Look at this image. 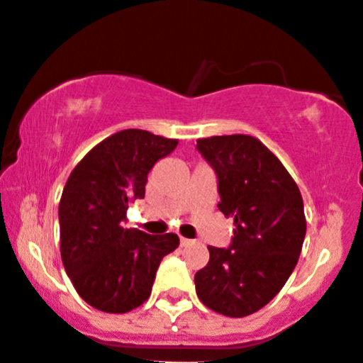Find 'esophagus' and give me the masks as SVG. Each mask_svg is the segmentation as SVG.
I'll return each instance as SVG.
<instances>
[{
	"mask_svg": "<svg viewBox=\"0 0 363 363\" xmlns=\"http://www.w3.org/2000/svg\"><path fill=\"white\" fill-rule=\"evenodd\" d=\"M191 242L189 239H184V237H181V246H188V244Z\"/></svg>",
	"mask_w": 363,
	"mask_h": 363,
	"instance_id": "esophagus-1",
	"label": "esophagus"
}]
</instances>
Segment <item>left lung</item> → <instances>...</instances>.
Returning <instances> with one entry per match:
<instances>
[{"label":"left lung","instance_id":"obj_1","mask_svg":"<svg viewBox=\"0 0 363 363\" xmlns=\"http://www.w3.org/2000/svg\"><path fill=\"white\" fill-rule=\"evenodd\" d=\"M218 175L219 211L232 216L230 247L208 246V263L195 274L203 306L244 318L270 302L294 272L306 237L300 189L277 156L250 135L196 140Z\"/></svg>","mask_w":363,"mask_h":363}]
</instances>
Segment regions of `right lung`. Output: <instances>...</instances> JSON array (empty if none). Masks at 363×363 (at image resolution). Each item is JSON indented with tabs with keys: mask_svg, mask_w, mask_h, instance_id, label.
<instances>
[{
	"mask_svg": "<svg viewBox=\"0 0 363 363\" xmlns=\"http://www.w3.org/2000/svg\"><path fill=\"white\" fill-rule=\"evenodd\" d=\"M179 140L123 130L94 145L69 174L60 202L61 259L77 294L104 313L123 314L149 298L175 233L124 228L128 203L145 196L147 174Z\"/></svg>",
	"mask_w": 363,
	"mask_h": 363,
	"instance_id": "add662e5",
	"label": "right lung"
}]
</instances>
